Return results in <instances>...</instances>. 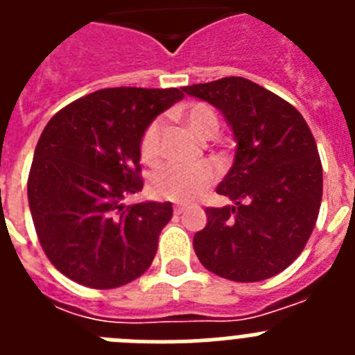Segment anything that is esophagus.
I'll list each match as a JSON object with an SVG mask.
<instances>
[{
	"label": "esophagus",
	"mask_w": 355,
	"mask_h": 355,
	"mask_svg": "<svg viewBox=\"0 0 355 355\" xmlns=\"http://www.w3.org/2000/svg\"><path fill=\"white\" fill-rule=\"evenodd\" d=\"M184 211V206L183 205H175L174 206V213L175 215H181V213Z\"/></svg>",
	"instance_id": "esophagus-1"
}]
</instances>
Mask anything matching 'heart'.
Returning <instances> with one entry per match:
<instances>
[{
    "label": "heart",
    "mask_w": 355,
    "mask_h": 355,
    "mask_svg": "<svg viewBox=\"0 0 355 355\" xmlns=\"http://www.w3.org/2000/svg\"><path fill=\"white\" fill-rule=\"evenodd\" d=\"M181 119L199 139H209L218 130V119L211 106L192 103L181 110ZM162 119H156L146 128L140 140V156L146 163L162 158ZM216 180L213 163L200 162L197 165H167L153 174L149 181L150 192L162 199L174 202H190L200 197Z\"/></svg>",
    "instance_id": "heart-1"
}]
</instances>
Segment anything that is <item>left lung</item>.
Returning a JSON list of instances; mask_svg holds the SVG:
<instances>
[{"label": "left lung", "instance_id": "left-lung-1", "mask_svg": "<svg viewBox=\"0 0 355 355\" xmlns=\"http://www.w3.org/2000/svg\"><path fill=\"white\" fill-rule=\"evenodd\" d=\"M220 110L236 140L233 167L216 193L233 205L206 208L193 236L213 274L256 283L299 258L316 224L324 190L316 142L299 110L240 76L183 87Z\"/></svg>", "mask_w": 355, "mask_h": 355}]
</instances>
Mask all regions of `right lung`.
Wrapping results in <instances>:
<instances>
[{
	"label": "right lung",
	"instance_id": "1",
	"mask_svg": "<svg viewBox=\"0 0 355 355\" xmlns=\"http://www.w3.org/2000/svg\"><path fill=\"white\" fill-rule=\"evenodd\" d=\"M178 89H103L53 115L28 175V202L42 250L65 277L110 290L155 259L171 202L126 206L140 192V140Z\"/></svg>",
	"mask_w": 355,
	"mask_h": 355
}]
</instances>
